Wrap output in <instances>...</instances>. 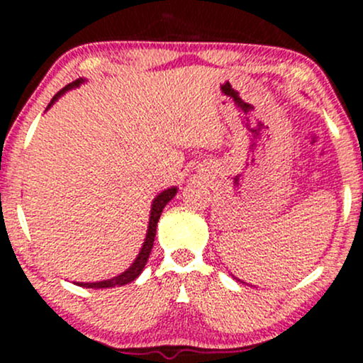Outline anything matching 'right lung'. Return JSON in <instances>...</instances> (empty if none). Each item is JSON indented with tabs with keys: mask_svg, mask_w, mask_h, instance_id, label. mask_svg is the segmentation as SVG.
I'll return each instance as SVG.
<instances>
[{
	"mask_svg": "<svg viewBox=\"0 0 363 363\" xmlns=\"http://www.w3.org/2000/svg\"><path fill=\"white\" fill-rule=\"evenodd\" d=\"M83 80L80 78V80H74L72 83H68V85L65 86V89H61L60 91H57L56 95L51 99V102H49L48 107H51L54 101H57V97H61L62 94H65L66 90L73 89V86H78L80 85ZM177 193L176 187H170V189L164 191V193H160L155 198V201H153L152 205V213H150V223H148V232H147V239H145L143 242V247H141V251L138 254V257H136L135 262H133L131 266L126 269L124 273L118 274V277L111 278V280H104V281H95V283H78L80 286H86V289H111V286H118V285H126V283L133 281L135 278H138L141 272H143L145 264H147L148 261V256L150 252H152V247H153V240H155V234H157V222L158 218H160L162 215V210H164V206L167 205V203L170 201V199L174 198Z\"/></svg>",
	"mask_w": 363,
	"mask_h": 363,
	"instance_id": "add662e5",
	"label": "right lung"
}]
</instances>
